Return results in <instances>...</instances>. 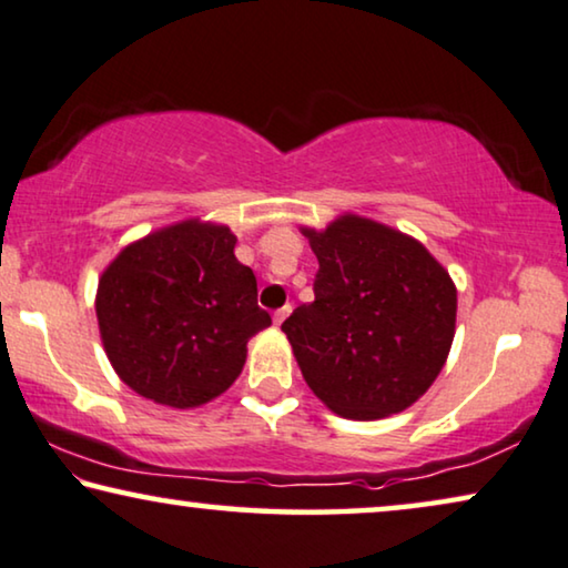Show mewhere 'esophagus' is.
Returning <instances> with one entry per match:
<instances>
[{
  "instance_id": "esophagus-1",
  "label": "esophagus",
  "mask_w": 568,
  "mask_h": 568,
  "mask_svg": "<svg viewBox=\"0 0 568 568\" xmlns=\"http://www.w3.org/2000/svg\"><path fill=\"white\" fill-rule=\"evenodd\" d=\"M291 311H293V306H283L281 311H275V324L281 326V324L285 322V318H287V314H291Z\"/></svg>"
}]
</instances>
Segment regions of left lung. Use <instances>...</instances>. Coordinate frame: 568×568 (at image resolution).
I'll return each mask as SVG.
<instances>
[{
  "instance_id": "left-lung-1",
  "label": "left lung",
  "mask_w": 568,
  "mask_h": 568,
  "mask_svg": "<svg viewBox=\"0 0 568 568\" xmlns=\"http://www.w3.org/2000/svg\"><path fill=\"white\" fill-rule=\"evenodd\" d=\"M301 234L318 260L316 298L283 332L308 388L345 419L409 409L450 355L453 277L417 239L357 213Z\"/></svg>"
}]
</instances>
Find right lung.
<instances>
[{
	"label": "right lung",
	"instance_id": "1",
	"mask_svg": "<svg viewBox=\"0 0 568 568\" xmlns=\"http://www.w3.org/2000/svg\"><path fill=\"white\" fill-rule=\"evenodd\" d=\"M223 223L185 219L135 239L102 270L94 311L113 371L172 409L221 396L246 363V342L273 324L257 277Z\"/></svg>",
	"mask_w": 568,
	"mask_h": 568
}]
</instances>
